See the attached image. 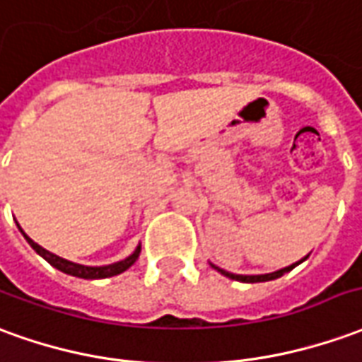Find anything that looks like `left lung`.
<instances>
[{"instance_id": "8db88e82", "label": "left lung", "mask_w": 362, "mask_h": 362, "mask_svg": "<svg viewBox=\"0 0 362 362\" xmlns=\"http://www.w3.org/2000/svg\"><path fill=\"white\" fill-rule=\"evenodd\" d=\"M302 260H300V262H302ZM300 262H296V264H300ZM296 264H290V267H286V269H280V270H276V272H270V274H255V276H247V274H233V272H227V270L219 269V267H216V264H211V267H214L217 272H221L223 276L231 278V280H239V282H267V280L280 278L282 274H284V272H290V270L294 269Z\"/></svg>"}]
</instances>
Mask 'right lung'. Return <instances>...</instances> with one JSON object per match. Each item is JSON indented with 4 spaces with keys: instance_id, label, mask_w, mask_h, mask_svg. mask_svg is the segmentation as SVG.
<instances>
[{
    "instance_id": "add662e5",
    "label": "right lung",
    "mask_w": 362,
    "mask_h": 362,
    "mask_svg": "<svg viewBox=\"0 0 362 362\" xmlns=\"http://www.w3.org/2000/svg\"><path fill=\"white\" fill-rule=\"evenodd\" d=\"M21 229V227H19ZM23 237L27 239V243L31 245L35 251L39 252L42 259L50 262L54 269H58L60 272H66L70 276H78V278H88V280H95V278H110V276H117L121 272H125V270L131 267V264H135V260L139 259V252H141V245H139L137 249L133 251V255H129L127 259L119 260V262H113V264H105V267H86V264H78V262H72V260L62 259V257H58L54 252L47 251V249H42L39 243H35L29 237V235H25V231L21 229Z\"/></svg>"
}]
</instances>
